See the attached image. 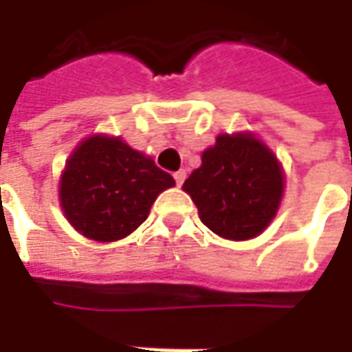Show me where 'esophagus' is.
<instances>
[{
    "label": "esophagus",
    "instance_id": "1",
    "mask_svg": "<svg viewBox=\"0 0 352 352\" xmlns=\"http://www.w3.org/2000/svg\"><path fill=\"white\" fill-rule=\"evenodd\" d=\"M174 180L178 186H182L184 180H186V170H178V172H174Z\"/></svg>",
    "mask_w": 352,
    "mask_h": 352
}]
</instances>
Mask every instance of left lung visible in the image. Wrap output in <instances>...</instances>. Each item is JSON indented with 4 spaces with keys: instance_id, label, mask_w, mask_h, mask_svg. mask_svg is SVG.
I'll use <instances>...</instances> for the list:
<instances>
[{
    "instance_id": "left-lung-1",
    "label": "left lung",
    "mask_w": 352,
    "mask_h": 352,
    "mask_svg": "<svg viewBox=\"0 0 352 352\" xmlns=\"http://www.w3.org/2000/svg\"><path fill=\"white\" fill-rule=\"evenodd\" d=\"M284 182V168L266 142L250 131H239L217 135L182 190L215 235L249 241L276 217Z\"/></svg>"
}]
</instances>
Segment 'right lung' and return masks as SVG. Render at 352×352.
I'll list each match as a JSON object with an SVG mask.
<instances>
[{"label":"right lung","instance_id":"1","mask_svg":"<svg viewBox=\"0 0 352 352\" xmlns=\"http://www.w3.org/2000/svg\"><path fill=\"white\" fill-rule=\"evenodd\" d=\"M176 186L155 160L121 137L96 133L78 142L58 182L64 217L80 235L113 243L148 217L164 190Z\"/></svg>","mask_w":352,"mask_h":352}]
</instances>
